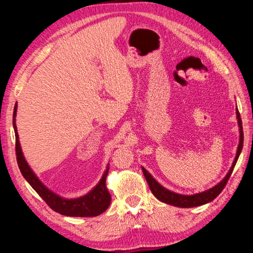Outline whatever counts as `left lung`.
<instances>
[{"label": "left lung", "instance_id": "8db88e82", "mask_svg": "<svg viewBox=\"0 0 253 253\" xmlns=\"http://www.w3.org/2000/svg\"><path fill=\"white\" fill-rule=\"evenodd\" d=\"M236 116H237V122H238V127H239V143L237 147V152H236V157L234 159V162L230 166V169L228 170V173L226 174V176L218 182L217 185H215L210 189L199 192V193H195V195H181V193H176L174 191L169 190L168 188L163 187L160 182L157 181V179L153 178V176L149 173V171L141 166V169L143 171V175L146 177L148 185L151 189L152 193L154 195V197L158 199V200L162 201L166 204H170V206H174L177 208H195V207H200L203 206V204L209 203L213 201L219 193L222 192V190L224 189V187L226 186L227 181L229 179L230 175L233 173V169L235 168L236 163H237L239 155L241 153V150H243V146H244V131H243V123H241V118L239 115L238 109H236Z\"/></svg>", "mask_w": 253, "mask_h": 253}]
</instances>
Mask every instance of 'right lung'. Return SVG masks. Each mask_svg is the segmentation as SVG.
<instances>
[{
  "label": "right lung",
  "instance_id": "add662e5",
  "mask_svg": "<svg viewBox=\"0 0 253 253\" xmlns=\"http://www.w3.org/2000/svg\"><path fill=\"white\" fill-rule=\"evenodd\" d=\"M16 115H17V104H15L14 107L13 127L16 138V157H17L18 168L24 178L29 182V185L34 188L38 195L43 199L47 206L53 211L60 213L62 215L75 217L98 216L103 213L105 210H107L111 203V195L106 188V176L109 174L110 164L106 165V169L100 181L88 193L73 199L61 197L54 191L49 189L39 179V177L36 175L35 171L29 166L28 162L26 161L19 142L17 126H16Z\"/></svg>",
  "mask_w": 253,
  "mask_h": 253
}]
</instances>
